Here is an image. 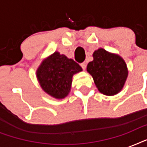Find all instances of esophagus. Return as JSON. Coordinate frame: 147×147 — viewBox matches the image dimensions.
I'll return each instance as SVG.
<instances>
[{"label": "esophagus", "instance_id": "34e87169", "mask_svg": "<svg viewBox=\"0 0 147 147\" xmlns=\"http://www.w3.org/2000/svg\"><path fill=\"white\" fill-rule=\"evenodd\" d=\"M81 66L82 67V69H84V70H85V69H86V66H87V63L85 62H82V64H81Z\"/></svg>", "mask_w": 147, "mask_h": 147}]
</instances>
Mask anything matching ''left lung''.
Here are the masks:
<instances>
[{
	"mask_svg": "<svg viewBox=\"0 0 147 147\" xmlns=\"http://www.w3.org/2000/svg\"><path fill=\"white\" fill-rule=\"evenodd\" d=\"M93 61L88 62L87 71L92 76L101 94L114 96L123 89L128 76V69L121 55L99 48L92 54Z\"/></svg>",
	"mask_w": 147,
	"mask_h": 147,
	"instance_id": "obj_1",
	"label": "left lung"
}]
</instances>
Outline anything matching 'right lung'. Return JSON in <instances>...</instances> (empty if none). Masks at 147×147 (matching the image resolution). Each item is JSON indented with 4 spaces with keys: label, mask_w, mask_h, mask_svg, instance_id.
<instances>
[{
    "label": "right lung",
    "mask_w": 147,
    "mask_h": 147,
    "mask_svg": "<svg viewBox=\"0 0 147 147\" xmlns=\"http://www.w3.org/2000/svg\"><path fill=\"white\" fill-rule=\"evenodd\" d=\"M82 71L73 59L55 51L41 62L36 76L43 92L55 99H63L71 91L73 76Z\"/></svg>",
    "instance_id": "1"
}]
</instances>
